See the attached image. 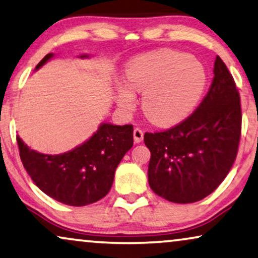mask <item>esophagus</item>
Segmentation results:
<instances>
[{
  "label": "esophagus",
  "mask_w": 258,
  "mask_h": 258,
  "mask_svg": "<svg viewBox=\"0 0 258 258\" xmlns=\"http://www.w3.org/2000/svg\"><path fill=\"white\" fill-rule=\"evenodd\" d=\"M143 130L140 129V128H135L134 129V141H135V143H141L143 141Z\"/></svg>",
  "instance_id": "34e87169"
}]
</instances>
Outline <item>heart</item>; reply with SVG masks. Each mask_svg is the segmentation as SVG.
<instances>
[{"label":"heart","mask_w":258,"mask_h":258,"mask_svg":"<svg viewBox=\"0 0 258 258\" xmlns=\"http://www.w3.org/2000/svg\"><path fill=\"white\" fill-rule=\"evenodd\" d=\"M125 84L116 93L124 111L135 107V93H143L142 110L150 122L170 125L184 118L202 96L207 73L202 63L182 52L163 49L129 63Z\"/></svg>","instance_id":"1"}]
</instances>
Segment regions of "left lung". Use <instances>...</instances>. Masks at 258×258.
<instances>
[{
  "label": "left lung",
  "mask_w": 258,
  "mask_h": 258,
  "mask_svg": "<svg viewBox=\"0 0 258 258\" xmlns=\"http://www.w3.org/2000/svg\"><path fill=\"white\" fill-rule=\"evenodd\" d=\"M201 104L184 121L144 134L151 157L148 181L155 194L174 203H194L223 182L237 155L241 100L234 77L220 56Z\"/></svg>",
  "instance_id": "1"
}]
</instances>
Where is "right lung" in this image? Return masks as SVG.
<instances>
[{"mask_svg":"<svg viewBox=\"0 0 258 258\" xmlns=\"http://www.w3.org/2000/svg\"><path fill=\"white\" fill-rule=\"evenodd\" d=\"M51 57L52 54L45 55L36 69ZM133 133L132 124L102 123L82 146L61 155L40 154L19 136L16 140L21 161L35 184L58 202L82 207L97 202L109 192L116 168L134 144Z\"/></svg>","mask_w":258,"mask_h":258,"instance_id":"1","label":"right lung"}]
</instances>
